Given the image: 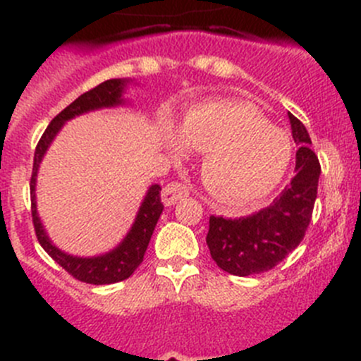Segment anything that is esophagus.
<instances>
[{"label": "esophagus", "mask_w": 361, "mask_h": 361, "mask_svg": "<svg viewBox=\"0 0 361 361\" xmlns=\"http://www.w3.org/2000/svg\"><path fill=\"white\" fill-rule=\"evenodd\" d=\"M185 197H188V187L180 181H171L164 187L162 190V202L166 206H174L178 201H183Z\"/></svg>", "instance_id": "esophagus-1"}]
</instances>
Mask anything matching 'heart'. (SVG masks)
<instances>
[{
    "label": "heart",
    "instance_id": "obj_1",
    "mask_svg": "<svg viewBox=\"0 0 361 361\" xmlns=\"http://www.w3.org/2000/svg\"><path fill=\"white\" fill-rule=\"evenodd\" d=\"M178 152L183 145L201 152L202 180L221 202L246 204L274 190L288 171L293 145L245 101L214 97L183 115Z\"/></svg>",
    "mask_w": 361,
    "mask_h": 361
}]
</instances>
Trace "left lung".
<instances>
[{"label":"left lung","instance_id":"obj_1","mask_svg":"<svg viewBox=\"0 0 361 361\" xmlns=\"http://www.w3.org/2000/svg\"><path fill=\"white\" fill-rule=\"evenodd\" d=\"M292 134L298 145L295 176L271 206L243 218L209 216L206 243L211 258L234 276H253L271 271L300 245L312 218L319 160L309 148L311 137L304 123L288 113Z\"/></svg>","mask_w":361,"mask_h":361}]
</instances>
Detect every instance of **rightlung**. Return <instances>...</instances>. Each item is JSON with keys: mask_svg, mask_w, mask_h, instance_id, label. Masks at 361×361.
Masks as SVG:
<instances>
[{"mask_svg": "<svg viewBox=\"0 0 361 361\" xmlns=\"http://www.w3.org/2000/svg\"><path fill=\"white\" fill-rule=\"evenodd\" d=\"M123 80H106V82L99 83L94 89L87 90L82 96L76 97L69 106L64 108L57 116H54L52 122L45 129L43 136L39 137L38 145H36L35 152V162H32V174L31 181H29V188H31V214H32V225H35L36 239L42 245V248L68 272L73 278L78 279L82 283H89V285H111V283L123 281L129 278L137 265L143 262L145 251L148 248L152 234L155 231L160 214H162L164 204L160 199V185H152L148 190L147 197L141 204L140 211H137L136 221H134L133 228L123 239L122 245L115 248L110 253L103 255V257L94 258H78L71 257V255L63 253L57 250L52 243L47 238L45 231H43L42 224H39L38 213H36V202H35V181L36 173H38V166L42 162L43 154L47 152L49 145L59 133L63 123L73 116L80 115L96 108L104 106H115V104L122 103L120 96H122Z\"/></svg>", "mask_w": 361, "mask_h": 361, "instance_id": "1", "label": "right lung"}]
</instances>
